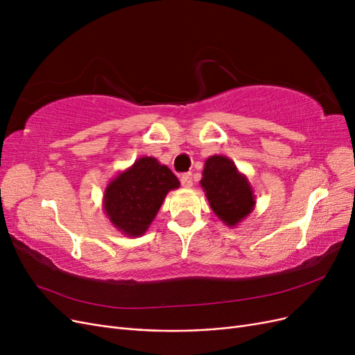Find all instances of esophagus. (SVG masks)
Returning a JSON list of instances; mask_svg holds the SVG:
<instances>
[{
  "label": "esophagus",
  "mask_w": 355,
  "mask_h": 355,
  "mask_svg": "<svg viewBox=\"0 0 355 355\" xmlns=\"http://www.w3.org/2000/svg\"><path fill=\"white\" fill-rule=\"evenodd\" d=\"M180 184L184 188H191L192 187V175L191 173H185L180 176Z\"/></svg>",
  "instance_id": "esophagus-1"
}]
</instances>
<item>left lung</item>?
I'll return each instance as SVG.
<instances>
[{"mask_svg":"<svg viewBox=\"0 0 355 355\" xmlns=\"http://www.w3.org/2000/svg\"><path fill=\"white\" fill-rule=\"evenodd\" d=\"M213 213L234 228L254 210L256 196L249 179L225 155L206 159L200 180Z\"/></svg>","mask_w":355,"mask_h":355,"instance_id":"8db88e82","label":"left lung"}]
</instances>
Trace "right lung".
<instances>
[{"mask_svg": "<svg viewBox=\"0 0 355 355\" xmlns=\"http://www.w3.org/2000/svg\"><path fill=\"white\" fill-rule=\"evenodd\" d=\"M179 187L167 166L154 157H141L106 185L102 207L115 230L139 237L151 227L168 191Z\"/></svg>", "mask_w": 355, "mask_h": 355, "instance_id": "obj_1", "label": "right lung"}]
</instances>
